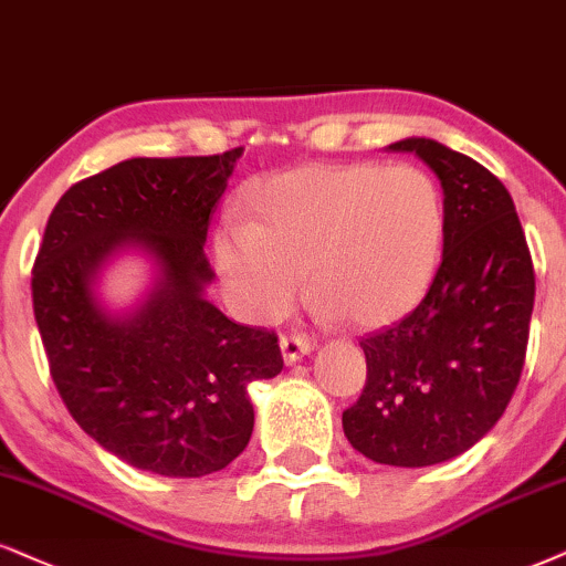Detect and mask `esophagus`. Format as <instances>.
Instances as JSON below:
<instances>
[{"label": "esophagus", "instance_id": "esophagus-1", "mask_svg": "<svg viewBox=\"0 0 566 566\" xmlns=\"http://www.w3.org/2000/svg\"><path fill=\"white\" fill-rule=\"evenodd\" d=\"M312 348H315V340L302 336V333H289V336H281V352H283V359L285 365H294L304 357V354H310Z\"/></svg>", "mask_w": 566, "mask_h": 566}]
</instances>
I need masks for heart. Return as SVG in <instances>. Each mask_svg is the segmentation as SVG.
<instances>
[{
    "label": "heart",
    "instance_id": "heart-1",
    "mask_svg": "<svg viewBox=\"0 0 566 566\" xmlns=\"http://www.w3.org/2000/svg\"><path fill=\"white\" fill-rule=\"evenodd\" d=\"M249 220L214 235V262L243 315L275 319L310 268L327 317L382 325L409 312L441 262L446 205L417 165H306L247 188Z\"/></svg>",
    "mask_w": 566,
    "mask_h": 566
}]
</instances>
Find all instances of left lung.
<instances>
[{
	"instance_id": "1",
	"label": "left lung",
	"mask_w": 566,
	"mask_h": 566,
	"mask_svg": "<svg viewBox=\"0 0 566 566\" xmlns=\"http://www.w3.org/2000/svg\"><path fill=\"white\" fill-rule=\"evenodd\" d=\"M443 188V260L428 294L394 325L361 336L367 380L344 411L348 443L390 467H430L485 436L525 367L535 270L504 184L430 138H403Z\"/></svg>"
}]
</instances>
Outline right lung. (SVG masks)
I'll use <instances>...</instances> for the list:
<instances>
[{"mask_svg": "<svg viewBox=\"0 0 566 566\" xmlns=\"http://www.w3.org/2000/svg\"><path fill=\"white\" fill-rule=\"evenodd\" d=\"M243 149L134 157L70 186L31 272L49 375L73 420L125 464L165 478L212 475L247 449V386L283 369L275 331L228 319L205 298L209 214ZM123 245L149 250L158 289L128 318L90 294Z\"/></svg>", "mask_w": 566, "mask_h": 566, "instance_id": "add662e5", "label": "right lung"}]
</instances>
